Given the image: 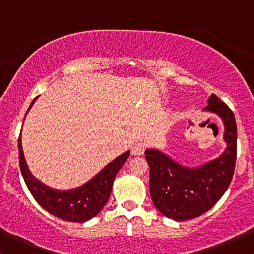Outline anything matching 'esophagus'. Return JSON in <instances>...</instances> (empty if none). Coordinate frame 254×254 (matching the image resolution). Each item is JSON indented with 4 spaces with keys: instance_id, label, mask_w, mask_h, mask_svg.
Masks as SVG:
<instances>
[{
    "instance_id": "obj_1",
    "label": "esophagus",
    "mask_w": 254,
    "mask_h": 254,
    "mask_svg": "<svg viewBox=\"0 0 254 254\" xmlns=\"http://www.w3.org/2000/svg\"><path fill=\"white\" fill-rule=\"evenodd\" d=\"M145 148H147V145H145L144 143H142V142H137V143L132 147V154L137 156L143 155Z\"/></svg>"
}]
</instances>
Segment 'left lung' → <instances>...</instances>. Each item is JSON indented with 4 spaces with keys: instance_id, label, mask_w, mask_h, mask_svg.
<instances>
[{
    "instance_id": "8db88e82",
    "label": "left lung",
    "mask_w": 254,
    "mask_h": 254,
    "mask_svg": "<svg viewBox=\"0 0 254 254\" xmlns=\"http://www.w3.org/2000/svg\"><path fill=\"white\" fill-rule=\"evenodd\" d=\"M204 111L216 113L224 124L227 148L217 159L199 167L178 164L157 149L145 150L150 168L149 189L155 208L166 217L186 221L211 209L228 189L237 160V123L233 111L215 94Z\"/></svg>"
}]
</instances>
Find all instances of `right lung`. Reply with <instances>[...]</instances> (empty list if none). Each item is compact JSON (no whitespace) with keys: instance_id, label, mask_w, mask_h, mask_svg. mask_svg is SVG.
<instances>
[{"instance_id":"obj_1","label":"right lung","mask_w":254,"mask_h":254,"mask_svg":"<svg viewBox=\"0 0 254 254\" xmlns=\"http://www.w3.org/2000/svg\"><path fill=\"white\" fill-rule=\"evenodd\" d=\"M37 100L33 99L27 112L32 105ZM26 112V115H27ZM130 151L116 157L112 162L105 166L95 177L89 182L71 190L60 191L49 188L48 185L33 177L28 168L24 156L21 144V135L19 136V164L28 190L34 197V199L43 206L46 211L58 218H62L69 222H86L94 216H97L104 205L109 200L115 178L117 176L122 166L125 164Z\"/></svg>"}]
</instances>
